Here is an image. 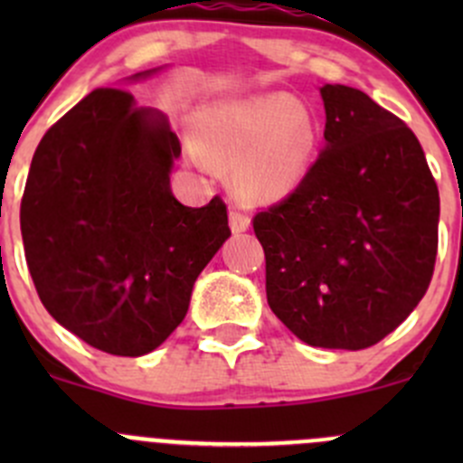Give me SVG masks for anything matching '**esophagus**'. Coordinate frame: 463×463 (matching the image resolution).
Listing matches in <instances>:
<instances>
[{
	"instance_id": "1",
	"label": "esophagus",
	"mask_w": 463,
	"mask_h": 463,
	"mask_svg": "<svg viewBox=\"0 0 463 463\" xmlns=\"http://www.w3.org/2000/svg\"><path fill=\"white\" fill-rule=\"evenodd\" d=\"M250 226V217L246 213H241V210H231V228L232 232H244L249 231Z\"/></svg>"
}]
</instances>
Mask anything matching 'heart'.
Listing matches in <instances>:
<instances>
[{
    "label": "heart",
    "instance_id": "heart-1",
    "mask_svg": "<svg viewBox=\"0 0 463 463\" xmlns=\"http://www.w3.org/2000/svg\"><path fill=\"white\" fill-rule=\"evenodd\" d=\"M194 145L213 161H232L231 181L253 202L298 188L316 147V123L287 93L226 100L199 114Z\"/></svg>",
    "mask_w": 463,
    "mask_h": 463
}]
</instances>
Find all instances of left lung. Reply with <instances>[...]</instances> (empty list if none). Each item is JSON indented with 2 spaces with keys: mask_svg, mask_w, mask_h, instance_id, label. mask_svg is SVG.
Returning <instances> with one entry per match:
<instances>
[{
  "mask_svg": "<svg viewBox=\"0 0 463 463\" xmlns=\"http://www.w3.org/2000/svg\"><path fill=\"white\" fill-rule=\"evenodd\" d=\"M325 149L298 188L253 217L266 300L293 334L365 349L426 296L439 244V190L412 129L367 93L320 89Z\"/></svg>",
  "mask_w": 463,
  "mask_h": 463,
  "instance_id": "1",
  "label": "left lung"
}]
</instances>
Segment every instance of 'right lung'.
<instances>
[{"label": "right lung", "mask_w": 463, "mask_h": 463, "mask_svg": "<svg viewBox=\"0 0 463 463\" xmlns=\"http://www.w3.org/2000/svg\"><path fill=\"white\" fill-rule=\"evenodd\" d=\"M179 154L167 120L114 87L87 93L33 154L20 208L33 284L46 311L100 352L156 349L231 237L219 194L203 208L175 199Z\"/></svg>", "instance_id": "right-lung-1"}]
</instances>
